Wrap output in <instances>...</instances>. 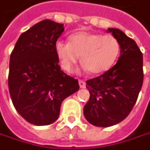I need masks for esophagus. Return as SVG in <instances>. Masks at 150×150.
Masks as SVG:
<instances>
[{
	"instance_id": "34e87169",
	"label": "esophagus",
	"mask_w": 150,
	"mask_h": 150,
	"mask_svg": "<svg viewBox=\"0 0 150 150\" xmlns=\"http://www.w3.org/2000/svg\"><path fill=\"white\" fill-rule=\"evenodd\" d=\"M79 84L80 88H85L86 87V82L83 79H79Z\"/></svg>"
}]
</instances>
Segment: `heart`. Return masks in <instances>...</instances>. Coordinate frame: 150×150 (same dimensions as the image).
Returning a JSON list of instances; mask_svg holds the SVG:
<instances>
[{
    "label": "heart",
    "mask_w": 150,
    "mask_h": 150,
    "mask_svg": "<svg viewBox=\"0 0 150 150\" xmlns=\"http://www.w3.org/2000/svg\"><path fill=\"white\" fill-rule=\"evenodd\" d=\"M69 40L70 43L58 40L54 44L60 64L69 73L73 71L80 55L91 73L104 72L112 67L120 52L118 40L110 34L79 32L71 34Z\"/></svg>",
    "instance_id": "obj_1"
}]
</instances>
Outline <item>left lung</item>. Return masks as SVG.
I'll use <instances>...</instances> for the list:
<instances>
[{
  "label": "left lung",
  "instance_id": "obj_1",
  "mask_svg": "<svg viewBox=\"0 0 150 150\" xmlns=\"http://www.w3.org/2000/svg\"><path fill=\"white\" fill-rule=\"evenodd\" d=\"M118 40L120 57L103 74L86 80L90 97L84 116L92 125L108 127L123 121L133 110L143 83V57L136 42L122 31L109 28Z\"/></svg>",
  "mask_w": 150,
  "mask_h": 150
}]
</instances>
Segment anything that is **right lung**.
Returning <instances> with one entry per match:
<instances>
[{"label": "right lung", "mask_w": 150, "mask_h": 150, "mask_svg": "<svg viewBox=\"0 0 150 150\" xmlns=\"http://www.w3.org/2000/svg\"><path fill=\"white\" fill-rule=\"evenodd\" d=\"M64 31V25L43 20L20 35L10 54L8 85L13 105L35 125L54 123L63 101L79 88L78 79L58 64L54 44Z\"/></svg>", "instance_id": "obj_1"}]
</instances>
